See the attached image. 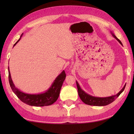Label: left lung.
Returning <instances> with one entry per match:
<instances>
[{"mask_svg": "<svg viewBox=\"0 0 134 134\" xmlns=\"http://www.w3.org/2000/svg\"><path fill=\"white\" fill-rule=\"evenodd\" d=\"M112 36L114 37L119 42H120V44L121 45H123L121 42L116 37V36L114 34L112 33ZM76 83L78 88V94L79 97L81 99V100L83 101L85 104L89 105H93V106H105V105H107L108 104L112 103V102L114 101L115 99L120 96V94L123 92L126 85H124L123 89H122L117 94L110 97H94L92 96H90L89 94H88L87 93H85L83 90H82L77 81H76Z\"/></svg>", "mask_w": 134, "mask_h": 134, "instance_id": "left-lung-1", "label": "left lung"}]
</instances>
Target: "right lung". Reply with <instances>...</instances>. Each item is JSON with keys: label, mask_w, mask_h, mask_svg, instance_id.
I'll return each instance as SVG.
<instances>
[{"label": "right lung", "mask_w": 134, "mask_h": 134, "mask_svg": "<svg viewBox=\"0 0 134 134\" xmlns=\"http://www.w3.org/2000/svg\"><path fill=\"white\" fill-rule=\"evenodd\" d=\"M22 35H23V33L21 35L20 38L14 45V46H15L17 42L20 40ZM8 70L9 83L13 92L15 94V95L21 101L29 105L35 107L48 106V105H52L56 102L59 97L63 83L66 76L64 70H63L60 74H59L58 77L55 79L49 89L45 93L37 94H30L23 93L15 86L11 79L9 67H8Z\"/></svg>", "instance_id": "right-lung-1"}]
</instances>
